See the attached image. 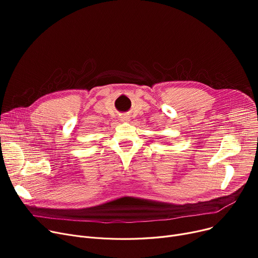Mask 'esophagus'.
<instances>
[{
  "label": "esophagus",
  "instance_id": "1",
  "mask_svg": "<svg viewBox=\"0 0 258 258\" xmlns=\"http://www.w3.org/2000/svg\"><path fill=\"white\" fill-rule=\"evenodd\" d=\"M128 119H130V118H128L127 116H123V117H121V121H122V122H127V121H128Z\"/></svg>",
  "mask_w": 258,
  "mask_h": 258
}]
</instances>
